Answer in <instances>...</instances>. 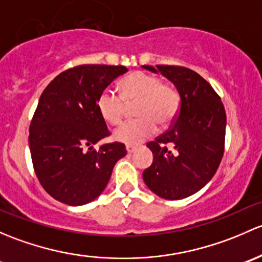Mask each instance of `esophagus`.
I'll list each match as a JSON object with an SVG mask.
<instances>
[{
    "label": "esophagus",
    "mask_w": 262,
    "mask_h": 262,
    "mask_svg": "<svg viewBox=\"0 0 262 262\" xmlns=\"http://www.w3.org/2000/svg\"><path fill=\"white\" fill-rule=\"evenodd\" d=\"M126 150H127L128 154L135 152L137 150V146H132V145H126Z\"/></svg>",
    "instance_id": "esophagus-1"
}]
</instances>
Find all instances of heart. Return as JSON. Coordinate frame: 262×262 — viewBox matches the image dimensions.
Masks as SVG:
<instances>
[{"instance_id": "obj_1", "label": "heart", "mask_w": 262, "mask_h": 262, "mask_svg": "<svg viewBox=\"0 0 262 262\" xmlns=\"http://www.w3.org/2000/svg\"><path fill=\"white\" fill-rule=\"evenodd\" d=\"M136 120L123 123L115 132L116 140L136 145L155 134L156 122L170 125L180 108V94L177 88L155 74L134 72L120 82V94L104 90L97 98V110L107 123L122 122L127 104H134Z\"/></svg>"}]
</instances>
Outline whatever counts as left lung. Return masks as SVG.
<instances>
[{
  "label": "left lung",
  "instance_id": "left-lung-1",
  "mask_svg": "<svg viewBox=\"0 0 262 262\" xmlns=\"http://www.w3.org/2000/svg\"><path fill=\"white\" fill-rule=\"evenodd\" d=\"M171 80L180 108L169 130L147 144L154 161L142 172L145 184L164 199L187 198L217 171L225 152L226 111L221 97L203 77L180 66H144Z\"/></svg>",
  "mask_w": 262,
  "mask_h": 262
}]
</instances>
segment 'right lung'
Masks as SVG:
<instances>
[{
	"label": "right lung",
	"instance_id": "obj_1",
	"mask_svg": "<svg viewBox=\"0 0 262 262\" xmlns=\"http://www.w3.org/2000/svg\"><path fill=\"white\" fill-rule=\"evenodd\" d=\"M123 66L83 64L56 75L41 93L29 128L35 174L56 201L82 206L106 188L113 166L127 154L122 142L93 150L111 132L97 110V98Z\"/></svg>",
	"mask_w": 262,
	"mask_h": 262
}]
</instances>
